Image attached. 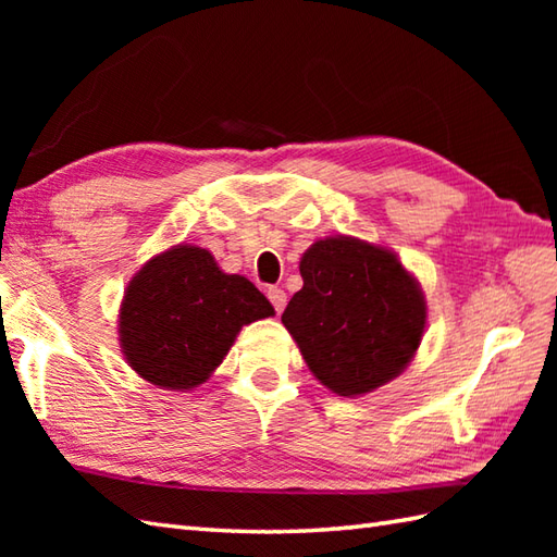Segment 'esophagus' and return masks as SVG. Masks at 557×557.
<instances>
[{"instance_id": "esophagus-1", "label": "esophagus", "mask_w": 557, "mask_h": 557, "mask_svg": "<svg viewBox=\"0 0 557 557\" xmlns=\"http://www.w3.org/2000/svg\"><path fill=\"white\" fill-rule=\"evenodd\" d=\"M268 299H270V304H272V309H275L277 313L285 311V306H287V294H285V289L268 287Z\"/></svg>"}]
</instances>
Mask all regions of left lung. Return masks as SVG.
Returning <instances> with one entry per match:
<instances>
[{
	"mask_svg": "<svg viewBox=\"0 0 557 557\" xmlns=\"http://www.w3.org/2000/svg\"><path fill=\"white\" fill-rule=\"evenodd\" d=\"M304 287L282 313L304 361L342 397L373 393L407 369L425 327V299L383 246L327 236L301 256Z\"/></svg>",
	"mask_w": 557,
	"mask_h": 557,
	"instance_id": "1",
	"label": "left lung"
}]
</instances>
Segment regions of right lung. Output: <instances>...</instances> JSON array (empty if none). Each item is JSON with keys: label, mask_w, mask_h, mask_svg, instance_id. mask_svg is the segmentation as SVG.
Returning a JSON list of instances; mask_svg holds the SVG:
<instances>
[{"label": "right lung", "mask_w": 557, "mask_h": 557, "mask_svg": "<svg viewBox=\"0 0 557 557\" xmlns=\"http://www.w3.org/2000/svg\"><path fill=\"white\" fill-rule=\"evenodd\" d=\"M275 315L242 275H227L210 251L180 244L136 272L120 311V342L144 381L168 389L206 383L239 330Z\"/></svg>", "instance_id": "obj_1"}]
</instances>
